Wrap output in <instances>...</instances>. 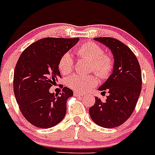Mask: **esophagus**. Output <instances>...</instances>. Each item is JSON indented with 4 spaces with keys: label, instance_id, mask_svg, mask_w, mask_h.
I'll list each match as a JSON object with an SVG mask.
<instances>
[{
    "label": "esophagus",
    "instance_id": "obj_1",
    "mask_svg": "<svg viewBox=\"0 0 155 155\" xmlns=\"http://www.w3.org/2000/svg\"><path fill=\"white\" fill-rule=\"evenodd\" d=\"M74 94L75 96H83V95H84V94H82V93L78 92V91H74Z\"/></svg>",
    "mask_w": 155,
    "mask_h": 155
}]
</instances>
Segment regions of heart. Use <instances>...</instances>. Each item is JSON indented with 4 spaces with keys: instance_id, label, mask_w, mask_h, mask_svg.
<instances>
[{
    "instance_id": "b5f03b06",
    "label": "heart",
    "mask_w": 155,
    "mask_h": 155,
    "mask_svg": "<svg viewBox=\"0 0 155 155\" xmlns=\"http://www.w3.org/2000/svg\"><path fill=\"white\" fill-rule=\"evenodd\" d=\"M77 55L80 58L85 59L91 62V71H94L98 77L106 79L111 74L114 68L113 59L105 54L101 46L94 42H87L76 49ZM74 59L69 53L61 56L58 62V68L63 74L71 73L74 68ZM98 84L95 75L73 74L67 79V84L69 87L78 91H86Z\"/></svg>"
}]
</instances>
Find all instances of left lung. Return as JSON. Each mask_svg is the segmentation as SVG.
Segmentation results:
<instances>
[{"instance_id":"1","label":"left lung","mask_w":155,"mask_h":155,"mask_svg":"<svg viewBox=\"0 0 155 155\" xmlns=\"http://www.w3.org/2000/svg\"><path fill=\"white\" fill-rule=\"evenodd\" d=\"M94 40L108 46L115 60L113 74L99 87L109 94L106 101L95 97V103L89 109L91 120L105 128H114L125 123L136 107L141 91V70L132 50L118 39L98 37Z\"/></svg>"}]
</instances>
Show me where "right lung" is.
I'll return each mask as SVG.
<instances>
[{
  "instance_id": "right-lung-1",
  "label": "right lung",
  "mask_w": 155,
  "mask_h": 155,
  "mask_svg": "<svg viewBox=\"0 0 155 155\" xmlns=\"http://www.w3.org/2000/svg\"><path fill=\"white\" fill-rule=\"evenodd\" d=\"M78 41L79 38L39 39L18 58L14 72V92L21 114L35 127L50 128L65 116L72 90L64 87L62 92L55 94L49 89L61 78L60 58Z\"/></svg>"
}]
</instances>
